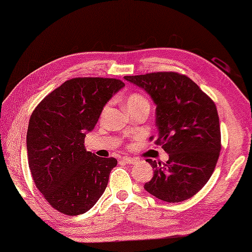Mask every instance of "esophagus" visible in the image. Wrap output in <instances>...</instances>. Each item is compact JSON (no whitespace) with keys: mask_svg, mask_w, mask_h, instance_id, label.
I'll use <instances>...</instances> for the list:
<instances>
[{"mask_svg":"<svg viewBox=\"0 0 252 252\" xmlns=\"http://www.w3.org/2000/svg\"><path fill=\"white\" fill-rule=\"evenodd\" d=\"M123 161H125L126 164H135L137 163L138 160L136 158H131V157H123L122 158Z\"/></svg>","mask_w":252,"mask_h":252,"instance_id":"obj_1","label":"esophagus"}]
</instances>
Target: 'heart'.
<instances>
[{
	"label": "heart",
	"mask_w": 252,
	"mask_h": 252,
	"mask_svg": "<svg viewBox=\"0 0 252 252\" xmlns=\"http://www.w3.org/2000/svg\"><path fill=\"white\" fill-rule=\"evenodd\" d=\"M148 104L145 96L138 93H133L129 95V97L126 99V108H133V107H137L141 105Z\"/></svg>",
	"instance_id": "b5f03b06"
}]
</instances>
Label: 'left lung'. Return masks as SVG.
Returning a JSON list of instances; mask_svg holds the SVG:
<instances>
[{
	"instance_id": "left-lung-1",
	"label": "left lung",
	"mask_w": 252,
	"mask_h": 252,
	"mask_svg": "<svg viewBox=\"0 0 252 252\" xmlns=\"http://www.w3.org/2000/svg\"><path fill=\"white\" fill-rule=\"evenodd\" d=\"M125 80L145 91L156 105V144L169 155L163 164L146 160L154 176L144 189L167 202L189 199L211 178L220 155L215 103L194 81L176 72L126 76Z\"/></svg>"
}]
</instances>
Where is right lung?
I'll return each mask as SVG.
<instances>
[{
	"label": "right lung",
	"mask_w": 252,
	"mask_h": 252,
	"mask_svg": "<svg viewBox=\"0 0 252 252\" xmlns=\"http://www.w3.org/2000/svg\"><path fill=\"white\" fill-rule=\"evenodd\" d=\"M123 87L117 79H71L32 112L27 131L30 172L36 189L63 215L89 211L106 189L117 160L88 152L84 138Z\"/></svg>",
	"instance_id": "right-lung-1"
}]
</instances>
